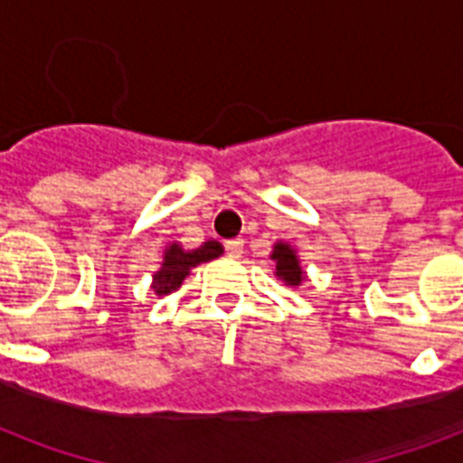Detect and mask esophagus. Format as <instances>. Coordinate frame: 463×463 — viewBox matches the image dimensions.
<instances>
[{
	"instance_id": "esophagus-1",
	"label": "esophagus",
	"mask_w": 463,
	"mask_h": 463,
	"mask_svg": "<svg viewBox=\"0 0 463 463\" xmlns=\"http://www.w3.org/2000/svg\"><path fill=\"white\" fill-rule=\"evenodd\" d=\"M225 254H228V257H232V260L242 257V240L240 238L228 240V242H225Z\"/></svg>"
}]
</instances>
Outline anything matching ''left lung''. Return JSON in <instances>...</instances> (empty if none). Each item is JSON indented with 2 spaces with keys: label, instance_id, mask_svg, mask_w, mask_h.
<instances>
[{
  "label": "left lung",
  "instance_id": "1",
  "mask_svg": "<svg viewBox=\"0 0 463 463\" xmlns=\"http://www.w3.org/2000/svg\"><path fill=\"white\" fill-rule=\"evenodd\" d=\"M271 260H276V276H281L288 286H300V281H303V269L298 264L296 252L288 245H276Z\"/></svg>",
  "mask_w": 463,
  "mask_h": 463
}]
</instances>
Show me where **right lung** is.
Masks as SVG:
<instances>
[{
	"label": "right lung",
	"instance_id": "obj_1",
	"mask_svg": "<svg viewBox=\"0 0 463 463\" xmlns=\"http://www.w3.org/2000/svg\"><path fill=\"white\" fill-rule=\"evenodd\" d=\"M223 254V247L218 245L216 240L203 242L199 250L184 252L180 245H170V250L163 257V269L154 276V288L158 296H165L170 290L180 288V283L184 281V276L189 274V269L202 264V261L216 260Z\"/></svg>",
	"mask_w": 463,
	"mask_h": 463
}]
</instances>
